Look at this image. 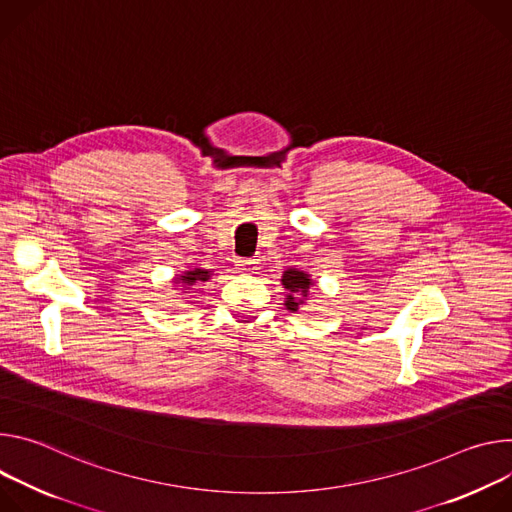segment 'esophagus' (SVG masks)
<instances>
[{"instance_id":"obj_1","label":"esophagus","mask_w":512,"mask_h":512,"mask_svg":"<svg viewBox=\"0 0 512 512\" xmlns=\"http://www.w3.org/2000/svg\"><path fill=\"white\" fill-rule=\"evenodd\" d=\"M256 260H252V258H240L238 262H236V268H238V272H242V274H250V272H254L256 270Z\"/></svg>"}]
</instances>
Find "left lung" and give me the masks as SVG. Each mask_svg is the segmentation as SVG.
Instances as JSON below:
<instances>
[{"instance_id": "obj_1", "label": "left lung", "mask_w": 512, "mask_h": 512, "mask_svg": "<svg viewBox=\"0 0 512 512\" xmlns=\"http://www.w3.org/2000/svg\"><path fill=\"white\" fill-rule=\"evenodd\" d=\"M282 285H285V289L289 291V295H287V309L297 311L303 305V299H299V297H305L309 293L311 278L305 272L291 268V270H287L285 274H282Z\"/></svg>"}]
</instances>
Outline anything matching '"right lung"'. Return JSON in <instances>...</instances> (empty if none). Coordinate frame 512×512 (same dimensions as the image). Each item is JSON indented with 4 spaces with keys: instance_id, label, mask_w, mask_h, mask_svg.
Here are the masks:
<instances>
[{
    "instance_id": "add662e5",
    "label": "right lung",
    "mask_w": 512,
    "mask_h": 512,
    "mask_svg": "<svg viewBox=\"0 0 512 512\" xmlns=\"http://www.w3.org/2000/svg\"><path fill=\"white\" fill-rule=\"evenodd\" d=\"M207 278H209V270H201V268H195V270H189V272H185V276H181V278H179V282H187V285H193V282H197V280L205 282Z\"/></svg>"
}]
</instances>
